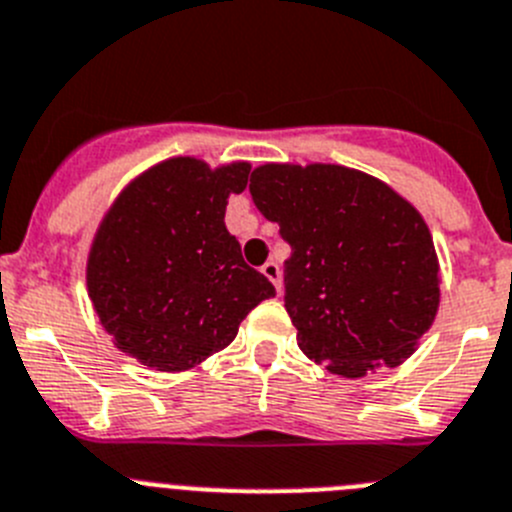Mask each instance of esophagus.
<instances>
[{"label":"esophagus","instance_id":"1","mask_svg":"<svg viewBox=\"0 0 512 512\" xmlns=\"http://www.w3.org/2000/svg\"><path fill=\"white\" fill-rule=\"evenodd\" d=\"M261 274H264L266 279L274 284L276 292H281V269H279V264H276V261H266V264L261 266Z\"/></svg>","mask_w":512,"mask_h":512}]
</instances>
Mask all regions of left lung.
<instances>
[{"label":"left lung","mask_w":512,"mask_h":512,"mask_svg":"<svg viewBox=\"0 0 512 512\" xmlns=\"http://www.w3.org/2000/svg\"><path fill=\"white\" fill-rule=\"evenodd\" d=\"M248 190L292 248L284 307L302 353L345 378L409 358L439 307L424 218L388 185L337 164H264Z\"/></svg>","instance_id":"obj_1"}]
</instances>
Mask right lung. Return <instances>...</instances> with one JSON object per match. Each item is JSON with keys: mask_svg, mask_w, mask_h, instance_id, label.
<instances>
[{"mask_svg": "<svg viewBox=\"0 0 512 512\" xmlns=\"http://www.w3.org/2000/svg\"><path fill=\"white\" fill-rule=\"evenodd\" d=\"M251 167L200 159L157 164L103 218L88 259V294L126 355L185 370L231 345L238 325L276 289L225 228L231 192Z\"/></svg>", "mask_w": 512, "mask_h": 512, "instance_id": "1", "label": "right lung"}]
</instances>
